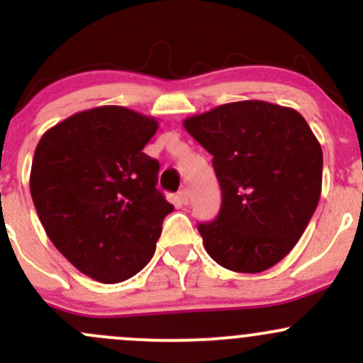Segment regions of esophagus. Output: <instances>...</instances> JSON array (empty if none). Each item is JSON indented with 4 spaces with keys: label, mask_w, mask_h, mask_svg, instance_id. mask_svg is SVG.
Instances as JSON below:
<instances>
[{
    "label": "esophagus",
    "mask_w": 363,
    "mask_h": 363,
    "mask_svg": "<svg viewBox=\"0 0 363 363\" xmlns=\"http://www.w3.org/2000/svg\"><path fill=\"white\" fill-rule=\"evenodd\" d=\"M179 200H181L182 205H188L189 203V193L186 191V189L179 191Z\"/></svg>",
    "instance_id": "1"
}]
</instances>
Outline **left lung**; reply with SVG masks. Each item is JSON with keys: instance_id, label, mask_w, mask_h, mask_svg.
<instances>
[{"instance_id": "obj_1", "label": "left lung", "mask_w": 363, "mask_h": 363, "mask_svg": "<svg viewBox=\"0 0 363 363\" xmlns=\"http://www.w3.org/2000/svg\"><path fill=\"white\" fill-rule=\"evenodd\" d=\"M182 126L214 156L221 211L199 225L203 247L233 272L258 274L298 242L321 195L323 152L290 107L262 100L219 105Z\"/></svg>"}]
</instances>
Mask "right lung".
Masks as SVG:
<instances>
[{
    "label": "right lung",
    "instance_id": "right-lung-1",
    "mask_svg": "<svg viewBox=\"0 0 363 363\" xmlns=\"http://www.w3.org/2000/svg\"><path fill=\"white\" fill-rule=\"evenodd\" d=\"M158 119L119 105L77 112L35 149L29 189L50 242L105 284L140 272L174 205L156 189L160 163L144 151Z\"/></svg>",
    "mask_w": 363,
    "mask_h": 363
}]
</instances>
